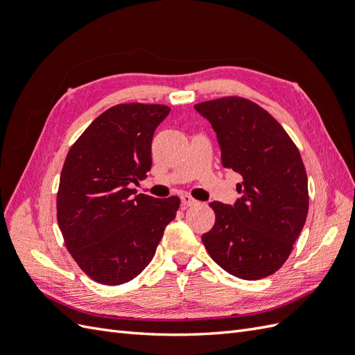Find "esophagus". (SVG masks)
I'll list each match as a JSON object with an SVG mask.
<instances>
[{
	"mask_svg": "<svg viewBox=\"0 0 355 355\" xmlns=\"http://www.w3.org/2000/svg\"><path fill=\"white\" fill-rule=\"evenodd\" d=\"M180 200H182V204H184L185 207L196 206V204H197V200L192 198L189 194H182V196H180Z\"/></svg>",
	"mask_w": 355,
	"mask_h": 355,
	"instance_id": "34e87169",
	"label": "esophagus"
}]
</instances>
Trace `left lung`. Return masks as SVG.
Masks as SVG:
<instances>
[{"label":"left lung","mask_w":355,"mask_h":355,"mask_svg":"<svg viewBox=\"0 0 355 355\" xmlns=\"http://www.w3.org/2000/svg\"><path fill=\"white\" fill-rule=\"evenodd\" d=\"M216 132L222 166L243 176L231 204L210 202L216 214L202 234L211 259L243 280L274 274L287 261L308 214V179L296 145L275 118L243 98L197 103Z\"/></svg>","instance_id":"8db88e82"}]
</instances>
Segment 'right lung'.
I'll list each match as a JSON object with an SVG mask.
<instances>
[{"mask_svg": "<svg viewBox=\"0 0 355 355\" xmlns=\"http://www.w3.org/2000/svg\"><path fill=\"white\" fill-rule=\"evenodd\" d=\"M166 105L121 103L101 114L67 155L58 191V223L81 270L101 284L133 280L153 261L178 197L137 194L151 170L155 128Z\"/></svg>", "mask_w": 355, "mask_h": 355, "instance_id": "add662e5", "label": "right lung"}]
</instances>
